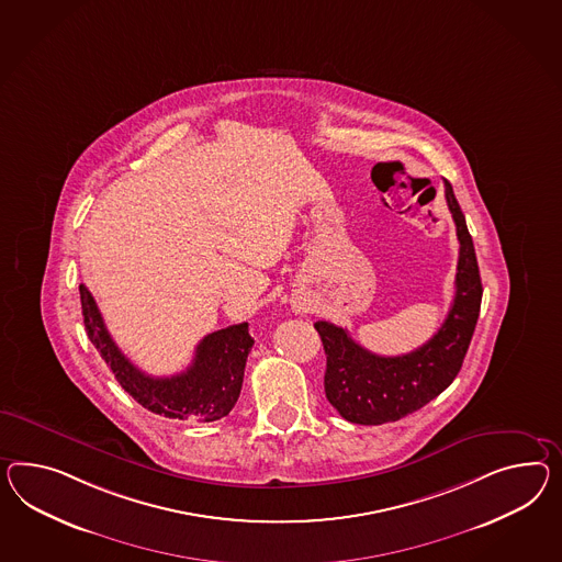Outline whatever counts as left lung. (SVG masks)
Wrapping results in <instances>:
<instances>
[{"label": "left lung", "mask_w": 562, "mask_h": 562, "mask_svg": "<svg viewBox=\"0 0 562 562\" xmlns=\"http://www.w3.org/2000/svg\"><path fill=\"white\" fill-rule=\"evenodd\" d=\"M447 202L461 243L457 293L445 324L426 345L402 357H381L357 345L345 328L330 322L314 324L326 350V397L352 424L379 426L409 416L438 397L461 371L479 319L483 285L473 238L448 181Z\"/></svg>", "instance_id": "1"}]
</instances>
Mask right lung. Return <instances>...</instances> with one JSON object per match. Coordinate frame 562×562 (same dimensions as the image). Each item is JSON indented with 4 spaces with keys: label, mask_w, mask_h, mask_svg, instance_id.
Masks as SVG:
<instances>
[{
    "label": "right lung",
    "mask_w": 562,
    "mask_h": 562,
    "mask_svg": "<svg viewBox=\"0 0 562 562\" xmlns=\"http://www.w3.org/2000/svg\"><path fill=\"white\" fill-rule=\"evenodd\" d=\"M79 293L89 340L100 350L101 359L108 362L122 389L148 412L198 422H214L231 414L243 389L248 352L255 345L246 322L207 334L183 373L150 376L134 367L115 346L98 303L83 283Z\"/></svg>",
    "instance_id": "right-lung-1"
}]
</instances>
